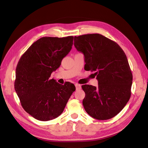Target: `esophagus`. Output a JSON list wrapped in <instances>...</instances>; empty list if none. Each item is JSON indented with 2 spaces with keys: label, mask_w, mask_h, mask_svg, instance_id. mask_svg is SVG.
<instances>
[{
  "label": "esophagus",
  "mask_w": 148,
  "mask_h": 148,
  "mask_svg": "<svg viewBox=\"0 0 148 148\" xmlns=\"http://www.w3.org/2000/svg\"><path fill=\"white\" fill-rule=\"evenodd\" d=\"M75 87H76V89H80L82 88V86H81V85L80 84H78V83H75Z\"/></svg>",
  "instance_id": "esophagus-1"
}]
</instances>
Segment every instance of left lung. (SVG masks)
Masks as SVG:
<instances>
[{"label": "left lung", "instance_id": "left-lung-1", "mask_svg": "<svg viewBox=\"0 0 148 148\" xmlns=\"http://www.w3.org/2000/svg\"><path fill=\"white\" fill-rule=\"evenodd\" d=\"M74 46L84 56V70L95 72L98 87L84 84L83 105L97 120L117 115L131 96L133 75L127 58L118 44L100 34L75 36Z\"/></svg>", "mask_w": 148, "mask_h": 148}]
</instances>
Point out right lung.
Listing matches in <instances>:
<instances>
[{
  "label": "right lung",
  "instance_id": "right-lung-1",
  "mask_svg": "<svg viewBox=\"0 0 148 148\" xmlns=\"http://www.w3.org/2000/svg\"><path fill=\"white\" fill-rule=\"evenodd\" d=\"M73 44L72 36L41 38L27 49L18 62L15 91L24 110L34 119L48 121L59 117L75 91L72 83L62 85L50 78Z\"/></svg>",
  "mask_w": 148,
  "mask_h": 148
}]
</instances>
